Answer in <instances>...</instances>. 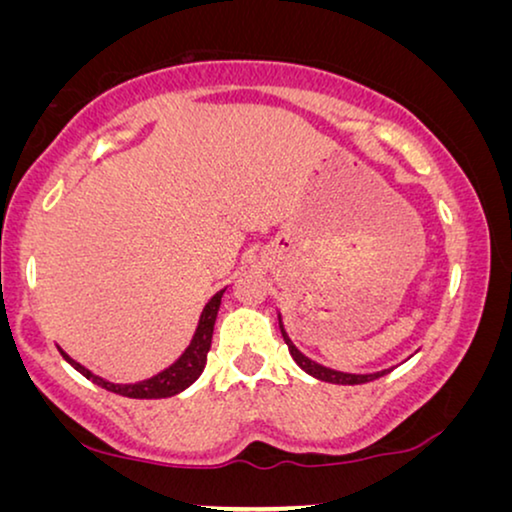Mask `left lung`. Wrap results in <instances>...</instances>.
Listing matches in <instances>:
<instances>
[{
	"instance_id": "obj_1",
	"label": "left lung",
	"mask_w": 512,
	"mask_h": 512,
	"mask_svg": "<svg viewBox=\"0 0 512 512\" xmlns=\"http://www.w3.org/2000/svg\"><path fill=\"white\" fill-rule=\"evenodd\" d=\"M279 331H282V338H284L286 345H289V352H291V356H293V361H296L298 366L303 368L307 375L317 377V380H321V382H331V384H363V382H373V380H377V377L391 373V368L380 370V373H368V375H352V373H340V370L326 368V366H321V363H317V361L307 359V356H305L303 352H300V349H298L296 345H293L291 338H289V335H286V331H284L282 317H279Z\"/></svg>"
}]
</instances>
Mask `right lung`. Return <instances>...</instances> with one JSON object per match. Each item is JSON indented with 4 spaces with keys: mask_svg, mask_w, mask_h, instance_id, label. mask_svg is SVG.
<instances>
[{
    "mask_svg": "<svg viewBox=\"0 0 512 512\" xmlns=\"http://www.w3.org/2000/svg\"><path fill=\"white\" fill-rule=\"evenodd\" d=\"M223 291L226 289H221L205 305V310H202V314H200L198 328H195V335H193L191 345L186 347V352L181 354L170 368H165L163 373L149 377V380L135 382V384H114V382H107V380H102V377L93 375L88 368H83L81 363H76L72 356H67L60 349L62 359H65L67 363H72V366L79 370L83 377L93 380L97 387L114 391V394H121L128 398H170L174 394H179V391L191 387V384L200 377L202 370H205L207 352H209V347H212V333H214V324H216V314H219V307H221Z\"/></svg>",
    "mask_w": 512,
    "mask_h": 512,
    "instance_id": "obj_1",
    "label": "right lung"
}]
</instances>
